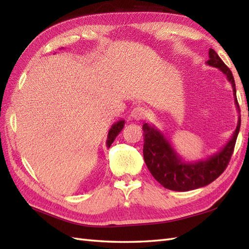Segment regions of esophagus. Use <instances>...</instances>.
Here are the masks:
<instances>
[{"label":"esophagus","mask_w":249,"mask_h":249,"mask_svg":"<svg viewBox=\"0 0 249 249\" xmlns=\"http://www.w3.org/2000/svg\"><path fill=\"white\" fill-rule=\"evenodd\" d=\"M146 110L144 108L142 107H136L133 109V111H131L130 113V116L133 118L134 120H137V121H140V120H143L145 119L146 116Z\"/></svg>","instance_id":"34e87169"}]
</instances>
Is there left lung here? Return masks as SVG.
Segmentation results:
<instances>
[{
	"label": "left lung",
	"instance_id": "1",
	"mask_svg": "<svg viewBox=\"0 0 249 249\" xmlns=\"http://www.w3.org/2000/svg\"><path fill=\"white\" fill-rule=\"evenodd\" d=\"M209 61L206 65L216 67L227 77L233 89L234 103L240 112L239 103L236 99V89L234 78L225 63L213 49L209 51ZM241 127V118L239 115L236 128L231 139L226 145L215 154L197 161H186L173 149L171 142L155 125L143 124L144 144L143 157L151 174L163 187L176 192H188L206 186L215 181L228 166L235 141Z\"/></svg>",
	"mask_w": 249,
	"mask_h": 249
}]
</instances>
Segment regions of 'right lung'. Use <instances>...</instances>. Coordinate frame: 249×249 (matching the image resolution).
Returning <instances> with one entry per match:
<instances>
[{
	"mask_svg": "<svg viewBox=\"0 0 249 249\" xmlns=\"http://www.w3.org/2000/svg\"><path fill=\"white\" fill-rule=\"evenodd\" d=\"M124 124H125V121L120 120L111 126V128L109 129V133H108V137H107V142H106V144H107L108 147H110V145L112 144V142L116 138V136H118L121 133V130L124 128Z\"/></svg>",
	"mask_w": 249,
	"mask_h": 249,
	"instance_id": "add662e5",
	"label": "right lung"
}]
</instances>
